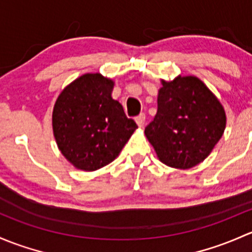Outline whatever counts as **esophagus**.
Masks as SVG:
<instances>
[{"instance_id": "obj_1", "label": "esophagus", "mask_w": 252, "mask_h": 252, "mask_svg": "<svg viewBox=\"0 0 252 252\" xmlns=\"http://www.w3.org/2000/svg\"><path fill=\"white\" fill-rule=\"evenodd\" d=\"M134 120H136L137 125H138L139 127H143L144 126V123H145V115H144V114H139V115L137 116V118L134 119Z\"/></svg>"}]
</instances>
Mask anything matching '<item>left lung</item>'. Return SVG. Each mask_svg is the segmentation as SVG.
<instances>
[{
    "instance_id": "1",
    "label": "left lung",
    "mask_w": 252,
    "mask_h": 252,
    "mask_svg": "<svg viewBox=\"0 0 252 252\" xmlns=\"http://www.w3.org/2000/svg\"><path fill=\"white\" fill-rule=\"evenodd\" d=\"M158 113L144 129L162 164L180 170L194 167L210 155L225 128L219 98L196 76L161 80Z\"/></svg>"
}]
</instances>
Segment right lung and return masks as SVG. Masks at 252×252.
Returning <instances> with one entry per match:
<instances>
[{
    "label": "right lung",
    "mask_w": 252,
    "mask_h": 252,
    "mask_svg": "<svg viewBox=\"0 0 252 252\" xmlns=\"http://www.w3.org/2000/svg\"><path fill=\"white\" fill-rule=\"evenodd\" d=\"M114 85L99 72H87L70 82L54 103L53 136L77 170L91 172L110 164L138 127L111 97Z\"/></svg>",
    "instance_id": "add662e5"
}]
</instances>
